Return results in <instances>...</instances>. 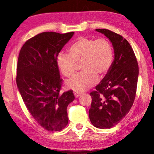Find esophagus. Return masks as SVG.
<instances>
[{"label": "esophagus", "instance_id": "34e87169", "mask_svg": "<svg viewBox=\"0 0 154 154\" xmlns=\"http://www.w3.org/2000/svg\"><path fill=\"white\" fill-rule=\"evenodd\" d=\"M73 93H74V95L75 96V98H78L81 94H82V92H78V91H74Z\"/></svg>", "mask_w": 154, "mask_h": 154}]
</instances>
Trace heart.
I'll return each mask as SVG.
<instances>
[{
    "label": "heart",
    "mask_w": 154,
    "mask_h": 154,
    "mask_svg": "<svg viewBox=\"0 0 154 154\" xmlns=\"http://www.w3.org/2000/svg\"><path fill=\"white\" fill-rule=\"evenodd\" d=\"M69 54L60 52L57 56V64L62 73L71 77L82 63L83 72L66 81L68 88L82 92L94 85L100 77L108 73L114 60L111 43L105 38L96 39L82 36L69 47Z\"/></svg>",
    "instance_id": "1"
}]
</instances>
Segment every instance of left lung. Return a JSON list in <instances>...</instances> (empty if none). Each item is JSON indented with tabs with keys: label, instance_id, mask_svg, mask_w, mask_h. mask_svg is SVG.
Masks as SVG:
<instances>
[{
	"label": "left lung",
	"instance_id": "8db88e82",
	"mask_svg": "<svg viewBox=\"0 0 154 154\" xmlns=\"http://www.w3.org/2000/svg\"><path fill=\"white\" fill-rule=\"evenodd\" d=\"M112 43L115 58L110 71L90 92L89 117L100 129L116 126L128 113L136 96L139 65L133 49L123 36L107 29H96Z\"/></svg>",
	"mask_w": 154,
	"mask_h": 154
}]
</instances>
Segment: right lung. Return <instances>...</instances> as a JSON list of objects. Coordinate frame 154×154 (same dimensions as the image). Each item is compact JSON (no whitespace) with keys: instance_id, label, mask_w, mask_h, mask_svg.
<instances>
[{"instance_id":"right-lung-1","label":"right lung","mask_w":154,"mask_h":154,"mask_svg":"<svg viewBox=\"0 0 154 154\" xmlns=\"http://www.w3.org/2000/svg\"><path fill=\"white\" fill-rule=\"evenodd\" d=\"M73 35L74 32L38 34L23 45L18 57V90L33 118L48 131H60L66 126L67 106L75 99L71 90L60 92L62 79L56 62Z\"/></svg>"}]
</instances>
